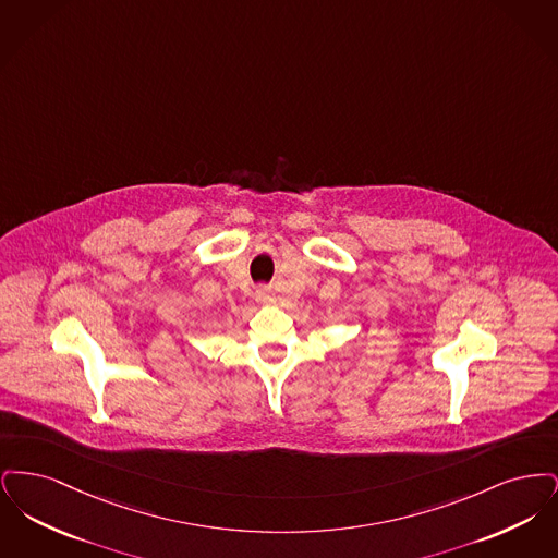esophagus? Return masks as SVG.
<instances>
[{
    "instance_id": "1",
    "label": "esophagus",
    "mask_w": 558,
    "mask_h": 558,
    "mask_svg": "<svg viewBox=\"0 0 558 558\" xmlns=\"http://www.w3.org/2000/svg\"><path fill=\"white\" fill-rule=\"evenodd\" d=\"M255 301L257 303H262V305H269L271 301H274V296H271V292L267 287H257V291H255Z\"/></svg>"
}]
</instances>
